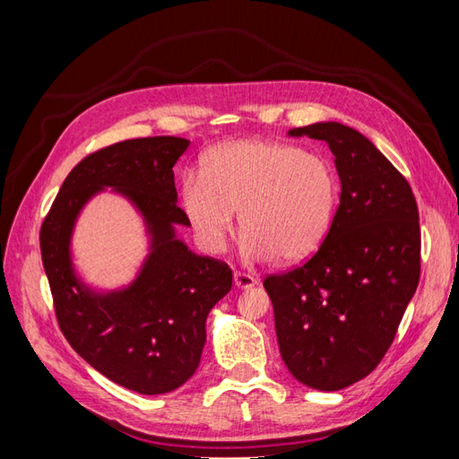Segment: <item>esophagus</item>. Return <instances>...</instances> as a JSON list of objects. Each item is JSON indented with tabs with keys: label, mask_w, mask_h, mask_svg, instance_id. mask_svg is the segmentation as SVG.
I'll return each instance as SVG.
<instances>
[{
	"label": "esophagus",
	"mask_w": 459,
	"mask_h": 459,
	"mask_svg": "<svg viewBox=\"0 0 459 459\" xmlns=\"http://www.w3.org/2000/svg\"><path fill=\"white\" fill-rule=\"evenodd\" d=\"M233 281L239 289H251L258 283L256 277L251 275V273H247V272H233Z\"/></svg>",
	"instance_id": "34e87169"
}]
</instances>
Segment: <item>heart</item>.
<instances>
[{"label": "heart", "instance_id": "heart-1", "mask_svg": "<svg viewBox=\"0 0 459 459\" xmlns=\"http://www.w3.org/2000/svg\"><path fill=\"white\" fill-rule=\"evenodd\" d=\"M337 203L339 178L327 157L266 140L214 147L201 176L187 174L182 184V206L206 251H224L239 211L243 253L253 260L314 255Z\"/></svg>", "mask_w": 459, "mask_h": 459}]
</instances>
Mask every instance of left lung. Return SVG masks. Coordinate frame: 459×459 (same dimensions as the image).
<instances>
[{
  "label": "left lung",
  "mask_w": 459,
  "mask_h": 459,
  "mask_svg": "<svg viewBox=\"0 0 459 459\" xmlns=\"http://www.w3.org/2000/svg\"><path fill=\"white\" fill-rule=\"evenodd\" d=\"M289 135L329 145L341 204L322 247L302 266L268 275L264 289L287 369L310 388L341 391L379 366L418 289V203L391 160L344 124L317 122Z\"/></svg>",
  "instance_id": "8db88e82"
}]
</instances>
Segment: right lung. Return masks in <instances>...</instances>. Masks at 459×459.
Wrapping results in <instances>:
<instances>
[{"label": "right lung", "instance_id": "1", "mask_svg": "<svg viewBox=\"0 0 459 459\" xmlns=\"http://www.w3.org/2000/svg\"><path fill=\"white\" fill-rule=\"evenodd\" d=\"M184 137H137L82 159L66 176L39 230L41 262L65 339L107 379L140 394L182 386L201 362L206 316L230 293L226 262L191 253L174 226H189L178 206L172 166ZM115 186L146 218L152 253L136 281L100 296L82 286L70 262L77 212L95 192Z\"/></svg>", "mask_w": 459, "mask_h": 459}]
</instances>
